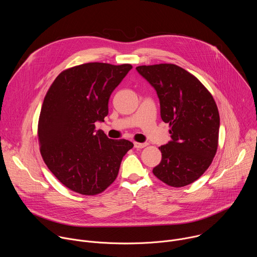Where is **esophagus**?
<instances>
[{
	"label": "esophagus",
	"instance_id": "34e87169",
	"mask_svg": "<svg viewBox=\"0 0 257 257\" xmlns=\"http://www.w3.org/2000/svg\"><path fill=\"white\" fill-rule=\"evenodd\" d=\"M148 145L146 143H140V142H134V148L137 149V150H140V149H143L145 148V146Z\"/></svg>",
	"mask_w": 257,
	"mask_h": 257
}]
</instances>
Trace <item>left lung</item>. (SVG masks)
I'll return each mask as SVG.
<instances>
[{
  "instance_id": "left-lung-1",
  "label": "left lung",
  "mask_w": 257,
  "mask_h": 257,
  "mask_svg": "<svg viewBox=\"0 0 257 257\" xmlns=\"http://www.w3.org/2000/svg\"><path fill=\"white\" fill-rule=\"evenodd\" d=\"M157 91L161 117L170 124L171 140L162 145L154 175L169 186L196 181L210 166L218 142L219 115L212 95L189 72L174 64L138 66Z\"/></svg>"
}]
</instances>
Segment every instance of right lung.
Instances as JSON below:
<instances>
[{
	"instance_id": "1",
	"label": "right lung",
	"mask_w": 257,
	"mask_h": 257,
	"mask_svg": "<svg viewBox=\"0 0 257 257\" xmlns=\"http://www.w3.org/2000/svg\"><path fill=\"white\" fill-rule=\"evenodd\" d=\"M132 69L130 64L87 63L60 73L48 90L39 120L42 157L70 190L95 195L118 176L123 157L133 148L109 139L96 122L108 114V99Z\"/></svg>"
}]
</instances>
